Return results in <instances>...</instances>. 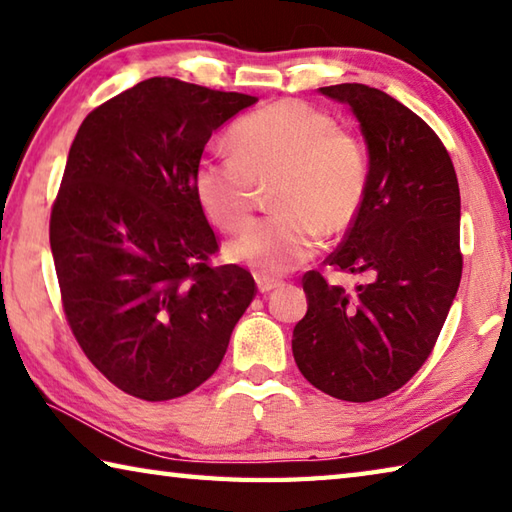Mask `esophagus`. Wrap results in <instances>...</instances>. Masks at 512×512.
Instances as JSON below:
<instances>
[{"instance_id": "1", "label": "esophagus", "mask_w": 512, "mask_h": 512, "mask_svg": "<svg viewBox=\"0 0 512 512\" xmlns=\"http://www.w3.org/2000/svg\"><path fill=\"white\" fill-rule=\"evenodd\" d=\"M279 286H282V282H279V279L266 277V275H259V277H257V288H259V293H262V295L270 293V290H275V288H279Z\"/></svg>"}]
</instances>
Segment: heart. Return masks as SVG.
<instances>
[{
	"label": "heart",
	"instance_id": "1",
	"mask_svg": "<svg viewBox=\"0 0 512 512\" xmlns=\"http://www.w3.org/2000/svg\"><path fill=\"white\" fill-rule=\"evenodd\" d=\"M233 155L208 157L195 168V197L206 217L228 233L244 228L273 186L277 213L248 226L228 244V257L266 277L284 275L315 255L322 230L353 226L368 193L362 142L335 126L324 110L282 99L255 110L230 130Z\"/></svg>",
	"mask_w": 512,
	"mask_h": 512
}]
</instances>
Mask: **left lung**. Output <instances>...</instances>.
Here are the masks:
<instances>
[{
  "mask_svg": "<svg viewBox=\"0 0 512 512\" xmlns=\"http://www.w3.org/2000/svg\"><path fill=\"white\" fill-rule=\"evenodd\" d=\"M319 90L359 119L370 170L364 206L326 264L368 273L370 284L346 293L308 270V310L293 330V355L322 393L373 402L424 366L453 306L464 264L459 184L435 130L384 90Z\"/></svg>",
  "mask_w": 512,
  "mask_h": 512,
  "instance_id": "obj_1",
  "label": "left lung"
}]
</instances>
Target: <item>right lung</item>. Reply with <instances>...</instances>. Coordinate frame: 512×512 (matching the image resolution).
<instances>
[{"label": "right lung", "mask_w": 512, "mask_h": 512, "mask_svg": "<svg viewBox=\"0 0 512 512\" xmlns=\"http://www.w3.org/2000/svg\"><path fill=\"white\" fill-rule=\"evenodd\" d=\"M257 97L150 77L90 110L50 213L62 306L77 344L124 393L166 402L222 364L257 293L219 250L195 168L224 122Z\"/></svg>", "instance_id": "obj_1"}]
</instances>
